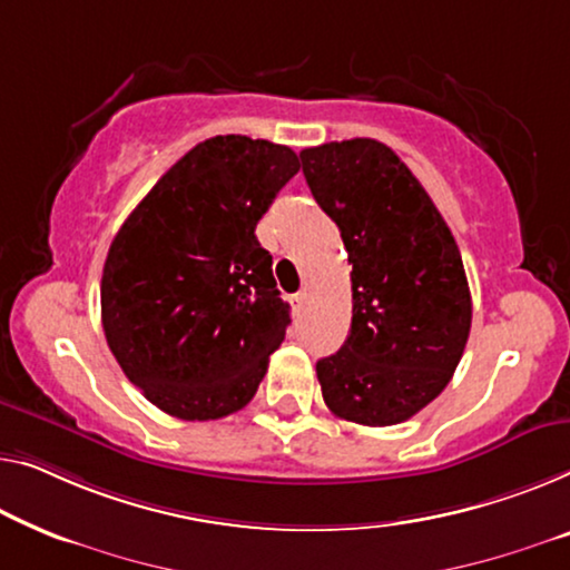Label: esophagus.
Returning <instances> with one entry per match:
<instances>
[{
  "instance_id": "obj_1",
  "label": "esophagus",
  "mask_w": 570,
  "mask_h": 570,
  "mask_svg": "<svg viewBox=\"0 0 570 570\" xmlns=\"http://www.w3.org/2000/svg\"><path fill=\"white\" fill-rule=\"evenodd\" d=\"M292 304H294L296 312H302L304 304H307V292H296V294L292 296Z\"/></svg>"
}]
</instances>
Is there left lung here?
Returning a JSON list of instances; mask_svg holds the SVG:
<instances>
[{
	"mask_svg": "<svg viewBox=\"0 0 570 570\" xmlns=\"http://www.w3.org/2000/svg\"><path fill=\"white\" fill-rule=\"evenodd\" d=\"M299 158L353 266L351 335L317 361L322 396L347 422L386 428L410 420L453 379L471 333V292L455 237L384 142H325Z\"/></svg>",
	"mask_w": 570,
	"mask_h": 570,
	"instance_id": "obj_1",
	"label": "left lung"
}]
</instances>
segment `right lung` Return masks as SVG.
<instances>
[{
  "label": "right lung",
  "mask_w": 570,
  "mask_h": 570,
  "mask_svg": "<svg viewBox=\"0 0 570 570\" xmlns=\"http://www.w3.org/2000/svg\"><path fill=\"white\" fill-rule=\"evenodd\" d=\"M299 166L286 146L217 135L158 178L109 245L107 345L171 417H227L258 392L292 317L256 225Z\"/></svg>",
  "instance_id": "obj_1"
}]
</instances>
